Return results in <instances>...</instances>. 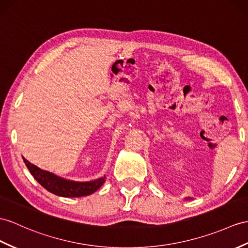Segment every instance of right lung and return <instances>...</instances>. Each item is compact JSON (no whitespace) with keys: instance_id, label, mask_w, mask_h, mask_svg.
I'll return each instance as SVG.
<instances>
[{"instance_id":"obj_1","label":"right lung","mask_w":248,"mask_h":248,"mask_svg":"<svg viewBox=\"0 0 248 248\" xmlns=\"http://www.w3.org/2000/svg\"><path fill=\"white\" fill-rule=\"evenodd\" d=\"M23 160L33 178L46 190L60 197L78 198L89 196L98 190L106 181V177L104 176L94 181H90V182H75V181L60 178L49 171L41 170L38 166L28 162L25 158H23Z\"/></svg>"}]
</instances>
